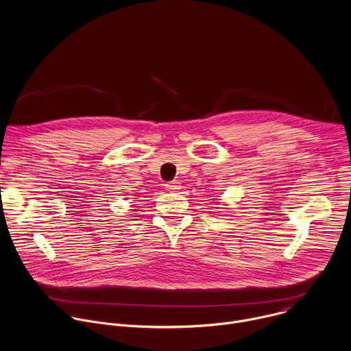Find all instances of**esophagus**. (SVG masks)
Instances as JSON below:
<instances>
[{
    "instance_id": "esophagus-1",
    "label": "esophagus",
    "mask_w": 351,
    "mask_h": 351,
    "mask_svg": "<svg viewBox=\"0 0 351 351\" xmlns=\"http://www.w3.org/2000/svg\"><path fill=\"white\" fill-rule=\"evenodd\" d=\"M165 187H167V190H168V191H178V190L180 189V183H179L178 180H173V182L167 183V184H165Z\"/></svg>"
}]
</instances>
